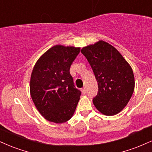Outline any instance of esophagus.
Instances as JSON below:
<instances>
[{
    "mask_svg": "<svg viewBox=\"0 0 152 152\" xmlns=\"http://www.w3.org/2000/svg\"><path fill=\"white\" fill-rule=\"evenodd\" d=\"M81 92H82V94H86V88H81Z\"/></svg>",
    "mask_w": 152,
    "mask_h": 152,
    "instance_id": "1",
    "label": "esophagus"
}]
</instances>
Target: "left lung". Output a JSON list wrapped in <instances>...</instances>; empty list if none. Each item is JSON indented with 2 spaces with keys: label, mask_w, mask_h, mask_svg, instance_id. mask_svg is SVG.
<instances>
[{
  "label": "left lung",
  "mask_w": 152,
  "mask_h": 152,
  "mask_svg": "<svg viewBox=\"0 0 152 152\" xmlns=\"http://www.w3.org/2000/svg\"><path fill=\"white\" fill-rule=\"evenodd\" d=\"M81 52L91 66L99 91L94 105L106 116H114L124 109L133 94L134 73L129 63L114 46L104 41L83 47Z\"/></svg>",
  "instance_id": "left-lung-1"
}]
</instances>
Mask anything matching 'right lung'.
Instances as JSON below:
<instances>
[{"mask_svg":"<svg viewBox=\"0 0 152 152\" xmlns=\"http://www.w3.org/2000/svg\"><path fill=\"white\" fill-rule=\"evenodd\" d=\"M80 48L56 45L38 59L31 76L30 93L39 113L56 124L74 115L81 91L75 88L70 67Z\"/></svg>","mask_w":152,"mask_h":152,"instance_id":"1","label":"right lung"}]
</instances>
